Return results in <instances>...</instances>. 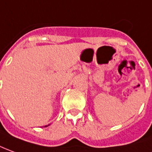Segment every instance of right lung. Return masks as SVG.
Masks as SVG:
<instances>
[{
  "instance_id": "right-lung-1",
  "label": "right lung",
  "mask_w": 152,
  "mask_h": 152,
  "mask_svg": "<svg viewBox=\"0 0 152 152\" xmlns=\"http://www.w3.org/2000/svg\"><path fill=\"white\" fill-rule=\"evenodd\" d=\"M45 127H47V126H45Z\"/></svg>"
}]
</instances>
